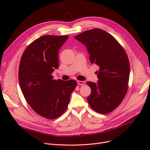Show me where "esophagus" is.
I'll return each mask as SVG.
<instances>
[{
  "mask_svg": "<svg viewBox=\"0 0 150 150\" xmlns=\"http://www.w3.org/2000/svg\"><path fill=\"white\" fill-rule=\"evenodd\" d=\"M77 83L81 86H83L85 84V82L84 81H77Z\"/></svg>",
  "mask_w": 150,
  "mask_h": 150,
  "instance_id": "obj_1",
  "label": "esophagus"
}]
</instances>
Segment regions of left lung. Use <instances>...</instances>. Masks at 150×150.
Instances as JSON below:
<instances>
[{"label": "left lung", "mask_w": 150, "mask_h": 150, "mask_svg": "<svg viewBox=\"0 0 150 150\" xmlns=\"http://www.w3.org/2000/svg\"><path fill=\"white\" fill-rule=\"evenodd\" d=\"M88 49L90 61L100 69L98 83L88 81L91 93L87 100L94 111L106 114L122 103L128 88L129 61L127 54L114 37L94 28L75 36Z\"/></svg>", "instance_id": "obj_1"}]
</instances>
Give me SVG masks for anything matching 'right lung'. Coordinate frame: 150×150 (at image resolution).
Wrapping results in <instances>:
<instances>
[{
	"label": "right lung",
	"instance_id": "obj_1",
	"mask_svg": "<svg viewBox=\"0 0 150 150\" xmlns=\"http://www.w3.org/2000/svg\"><path fill=\"white\" fill-rule=\"evenodd\" d=\"M68 36L44 35L29 44L19 67L20 87L33 111L47 119H54L66 110L70 96L76 86L74 80H54L58 68V52Z\"/></svg>",
	"mask_w": 150,
	"mask_h": 150
}]
</instances>
